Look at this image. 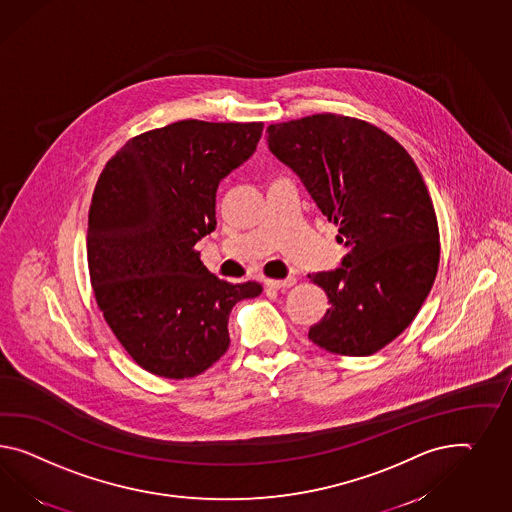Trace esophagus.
<instances>
[{
    "mask_svg": "<svg viewBox=\"0 0 512 512\" xmlns=\"http://www.w3.org/2000/svg\"><path fill=\"white\" fill-rule=\"evenodd\" d=\"M296 283V277H287V279H266L268 289H289Z\"/></svg>",
    "mask_w": 512,
    "mask_h": 512,
    "instance_id": "esophagus-1",
    "label": "esophagus"
}]
</instances>
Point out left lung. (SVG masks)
Masks as SVG:
<instances>
[{"instance_id":"8db88e82","label":"left lung","mask_w":512,"mask_h":512,"mask_svg":"<svg viewBox=\"0 0 512 512\" xmlns=\"http://www.w3.org/2000/svg\"><path fill=\"white\" fill-rule=\"evenodd\" d=\"M266 132L348 249L343 266L309 276L330 304L309 339L371 356L410 326L436 279L440 231L425 180L397 139L356 117L315 113Z\"/></svg>"}]
</instances>
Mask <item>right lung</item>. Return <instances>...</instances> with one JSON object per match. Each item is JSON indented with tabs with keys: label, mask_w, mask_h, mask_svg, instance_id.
Returning <instances> with one entry per match:
<instances>
[{
	"label": "right lung",
	"mask_w": 512,
	"mask_h": 512,
	"mask_svg": "<svg viewBox=\"0 0 512 512\" xmlns=\"http://www.w3.org/2000/svg\"><path fill=\"white\" fill-rule=\"evenodd\" d=\"M263 123L186 119L128 139L102 169L89 207L87 264L98 309L130 358L194 378L229 348V313L255 281L210 274L195 244L216 227V190L246 162Z\"/></svg>",
	"instance_id": "obj_1"
}]
</instances>
